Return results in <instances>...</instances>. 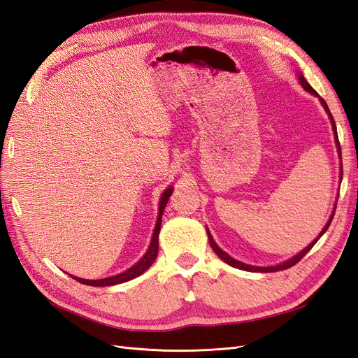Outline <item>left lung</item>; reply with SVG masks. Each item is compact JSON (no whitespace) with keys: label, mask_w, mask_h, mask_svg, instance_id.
<instances>
[{"label":"left lung","mask_w":358,"mask_h":358,"mask_svg":"<svg viewBox=\"0 0 358 358\" xmlns=\"http://www.w3.org/2000/svg\"><path fill=\"white\" fill-rule=\"evenodd\" d=\"M299 80H300V85L303 86V88H305L308 92H310L312 95H317V96H320L318 94H317V91L312 88V86L306 82V79L303 78V74H300L299 76ZM320 101H321V104H322V107L324 109H326V112L329 113V117H330V121H331V127H333V133H334V140H336V146H338V150H339V157H341V159H342V154H341V145H339V138H338V131H336V124H334V119H333V116H331V113H330V110H329V106H327V103L324 101L321 96H320ZM342 164V162H341ZM342 169V167H341ZM342 170H341V179H342ZM333 216H334V213H331V216H330V220L327 221V224H326V227H324L322 229V231L318 234V237L315 241H313L312 243H309L305 249H303L301 252H299L297 255H294L292 258H289V259H287V262H284L282 264H276V266H270V267H258V266H251V264H245V263H242V262H237V259H234V258H231L229 254L227 252H224L222 249L215 243V241H213V237H212V234L209 233V230H208V236H209V243H210V246H212V249L213 251L216 252V255H218L222 262H225L227 264H230V266H233V267H236V268H241V270H246V272H262V273H268V272H279V270H285V268H289V267H292L294 264H297L300 259L305 257L310 249H312V246L315 245L317 242H318V239L320 237L327 231V229H329V225L331 224V220H333Z\"/></svg>","instance_id":"obj_1"}]
</instances>
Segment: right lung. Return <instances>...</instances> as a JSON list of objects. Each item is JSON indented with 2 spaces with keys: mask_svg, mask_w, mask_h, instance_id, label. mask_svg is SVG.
<instances>
[{
  "mask_svg": "<svg viewBox=\"0 0 358 358\" xmlns=\"http://www.w3.org/2000/svg\"><path fill=\"white\" fill-rule=\"evenodd\" d=\"M173 192V188H167L164 192H162L161 196V200H159V212H158V220H157V224H155V230H154V234H152V241H150V245L148 248L146 254L138 259V262L133 266L129 267L128 270H125V272L119 273L116 276H110V278H104V279H95V280H91V279H82V278H78V276H71L73 279L78 280V282L80 284H85V285H92V287H107V285H116V284H122V282H127V280H131L137 276L142 275L143 272H146V270L152 266V263L155 262L157 258V254H158V234H159V229H161V218H162V212H164V208L166 204L169 201V197L171 196Z\"/></svg>",
  "mask_w": 358,
  "mask_h": 358,
  "instance_id": "right-lung-1",
  "label": "right lung"
}]
</instances>
